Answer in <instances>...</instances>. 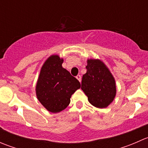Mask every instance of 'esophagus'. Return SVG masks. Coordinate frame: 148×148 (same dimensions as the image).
<instances>
[{
    "label": "esophagus",
    "mask_w": 148,
    "mask_h": 148,
    "mask_svg": "<svg viewBox=\"0 0 148 148\" xmlns=\"http://www.w3.org/2000/svg\"><path fill=\"white\" fill-rule=\"evenodd\" d=\"M76 78H77V79L79 80V82H81V76H80V75H79V74H78V75H77V77H76Z\"/></svg>",
    "instance_id": "esophagus-1"
}]
</instances>
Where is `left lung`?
<instances>
[{"instance_id": "8db88e82", "label": "left lung", "mask_w": 148, "mask_h": 148, "mask_svg": "<svg viewBox=\"0 0 148 148\" xmlns=\"http://www.w3.org/2000/svg\"><path fill=\"white\" fill-rule=\"evenodd\" d=\"M86 73L82 81V89L88 101L97 108H106L114 99L116 82L108 67L101 59H88Z\"/></svg>"}]
</instances>
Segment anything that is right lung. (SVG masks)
<instances>
[{
  "label": "right lung",
  "mask_w": 148,
  "mask_h": 148,
  "mask_svg": "<svg viewBox=\"0 0 148 148\" xmlns=\"http://www.w3.org/2000/svg\"><path fill=\"white\" fill-rule=\"evenodd\" d=\"M63 62L58 54L51 55L41 66L36 85L37 99L51 113L66 108L71 95L81 87L79 82L62 67Z\"/></svg>",
  "instance_id": "right-lung-1"
}]
</instances>
